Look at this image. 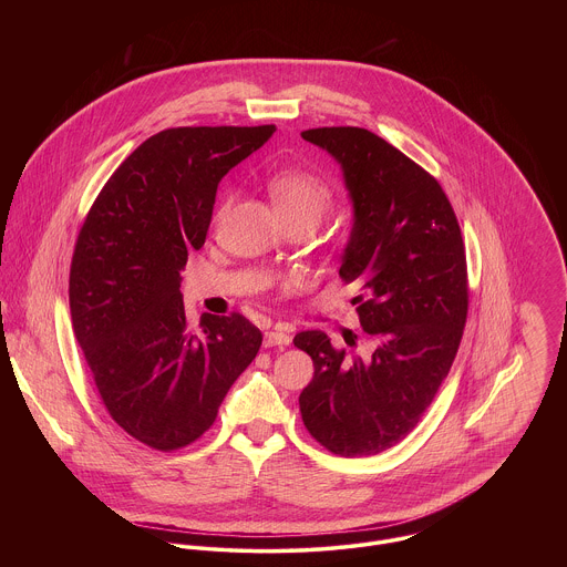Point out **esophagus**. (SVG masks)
Here are the masks:
<instances>
[{"instance_id": "esophagus-1", "label": "esophagus", "mask_w": 567, "mask_h": 567, "mask_svg": "<svg viewBox=\"0 0 567 567\" xmlns=\"http://www.w3.org/2000/svg\"><path fill=\"white\" fill-rule=\"evenodd\" d=\"M286 344H290V336L284 329L275 327L264 333V347H286Z\"/></svg>"}]
</instances>
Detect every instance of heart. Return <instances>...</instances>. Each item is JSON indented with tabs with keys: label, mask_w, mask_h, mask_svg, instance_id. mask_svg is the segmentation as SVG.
Instances as JSON below:
<instances>
[{
	"label": "heart",
	"mask_w": 567,
	"mask_h": 567,
	"mask_svg": "<svg viewBox=\"0 0 567 567\" xmlns=\"http://www.w3.org/2000/svg\"><path fill=\"white\" fill-rule=\"evenodd\" d=\"M266 185H268V194L284 220L310 218L317 225L333 200V192H331L329 183L323 181L319 174H315L310 169H301V167L277 169L268 176ZM229 203H231V194L227 192L220 207L216 209V223L223 220Z\"/></svg>",
	"instance_id": "1"
}]
</instances>
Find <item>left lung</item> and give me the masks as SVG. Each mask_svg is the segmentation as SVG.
<instances>
[{
    "mask_svg": "<svg viewBox=\"0 0 567 567\" xmlns=\"http://www.w3.org/2000/svg\"><path fill=\"white\" fill-rule=\"evenodd\" d=\"M301 137L342 165L353 200L340 279L360 284L364 344L297 333L315 362L299 408L331 454L373 456L414 430L452 369L470 308L465 243L441 183L386 140L358 126Z\"/></svg>",
    "mask_w": 567,
    "mask_h": 567,
    "instance_id": "1",
    "label": "left lung"
}]
</instances>
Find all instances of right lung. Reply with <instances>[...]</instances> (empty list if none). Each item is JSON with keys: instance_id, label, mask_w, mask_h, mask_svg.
<instances>
[{"instance_id": "obj_1", "label": "right lung", "mask_w": 567, "mask_h": 567, "mask_svg": "<svg viewBox=\"0 0 567 567\" xmlns=\"http://www.w3.org/2000/svg\"><path fill=\"white\" fill-rule=\"evenodd\" d=\"M272 133L275 124L165 128L111 174L82 223L74 333L111 419L153 450L200 439L261 347L238 312L205 315L192 331L181 270L205 244L220 178Z\"/></svg>"}]
</instances>
